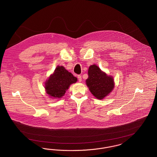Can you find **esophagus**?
Instances as JSON below:
<instances>
[{
    "mask_svg": "<svg viewBox=\"0 0 157 157\" xmlns=\"http://www.w3.org/2000/svg\"><path fill=\"white\" fill-rule=\"evenodd\" d=\"M78 78L79 82H81V81H82V77H81V75H78Z\"/></svg>",
    "mask_w": 157,
    "mask_h": 157,
    "instance_id": "obj_1",
    "label": "esophagus"
}]
</instances>
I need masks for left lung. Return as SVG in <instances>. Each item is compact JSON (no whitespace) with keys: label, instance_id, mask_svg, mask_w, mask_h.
<instances>
[{"label":"left lung","instance_id":"8db88e82","mask_svg":"<svg viewBox=\"0 0 157 157\" xmlns=\"http://www.w3.org/2000/svg\"><path fill=\"white\" fill-rule=\"evenodd\" d=\"M86 84L91 94L98 99H103L113 90L115 82L113 77L107 75L97 65L90 66Z\"/></svg>","mask_w":157,"mask_h":157}]
</instances>
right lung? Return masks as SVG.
<instances>
[{"instance_id":"1","label":"right lung","mask_w":157,"mask_h":157,"mask_svg":"<svg viewBox=\"0 0 157 157\" xmlns=\"http://www.w3.org/2000/svg\"><path fill=\"white\" fill-rule=\"evenodd\" d=\"M77 81V78L63 66L58 65L45 81L46 93L52 98H61L70 85Z\"/></svg>"}]
</instances>
